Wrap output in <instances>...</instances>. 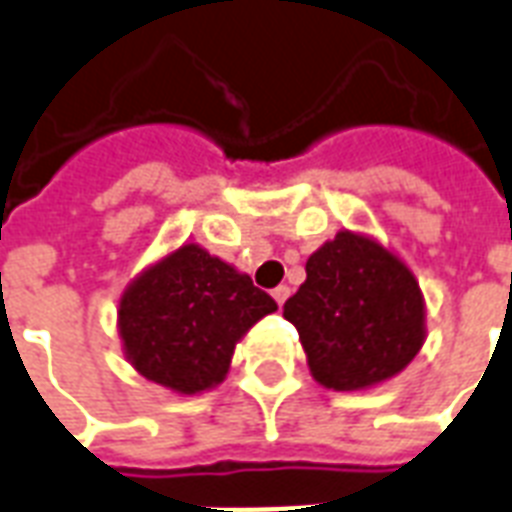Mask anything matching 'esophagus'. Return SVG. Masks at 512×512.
<instances>
[{
	"instance_id": "34e87169",
	"label": "esophagus",
	"mask_w": 512,
	"mask_h": 512,
	"mask_svg": "<svg viewBox=\"0 0 512 512\" xmlns=\"http://www.w3.org/2000/svg\"><path fill=\"white\" fill-rule=\"evenodd\" d=\"M272 297H275V302H278V305H283V302H286V299L291 297V288H288V286L272 288Z\"/></svg>"
}]
</instances>
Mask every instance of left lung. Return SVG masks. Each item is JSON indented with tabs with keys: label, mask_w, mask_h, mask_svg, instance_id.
I'll return each instance as SVG.
<instances>
[{
	"label": "left lung",
	"mask_w": 512,
	"mask_h": 512,
	"mask_svg": "<svg viewBox=\"0 0 512 512\" xmlns=\"http://www.w3.org/2000/svg\"><path fill=\"white\" fill-rule=\"evenodd\" d=\"M307 280L283 305L313 378L359 391L394 378L424 345L418 280L380 242L340 232L305 264Z\"/></svg>",
	"instance_id": "obj_1"
}]
</instances>
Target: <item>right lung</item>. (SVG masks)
I'll return each instance as SVG.
<instances>
[{"label": "right lung", "instance_id": "add662e5", "mask_svg": "<svg viewBox=\"0 0 512 512\" xmlns=\"http://www.w3.org/2000/svg\"><path fill=\"white\" fill-rule=\"evenodd\" d=\"M275 310L248 275L188 242L129 283L118 329L142 378L199 394L226 378L237 340Z\"/></svg>", "mask_w": 512, "mask_h": 512}]
</instances>
